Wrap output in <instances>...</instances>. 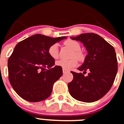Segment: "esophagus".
<instances>
[{
	"label": "esophagus",
	"instance_id": "obj_1",
	"mask_svg": "<svg viewBox=\"0 0 124 124\" xmlns=\"http://www.w3.org/2000/svg\"><path fill=\"white\" fill-rule=\"evenodd\" d=\"M68 72H69L68 70H65V69H63V73H64V74H65V73H68Z\"/></svg>",
	"mask_w": 124,
	"mask_h": 124
}]
</instances>
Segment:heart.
I'll use <instances>...</instances> for the list:
<instances>
[{"label": "heart", "mask_w": 124, "mask_h": 124, "mask_svg": "<svg viewBox=\"0 0 124 124\" xmlns=\"http://www.w3.org/2000/svg\"><path fill=\"white\" fill-rule=\"evenodd\" d=\"M64 44L67 46L74 50V53H73V57H76L78 60H81L83 58V54L81 51V46L78 41L75 40H66L64 42ZM48 54L51 58L54 59H57L58 58V46L57 44H53L49 47L48 50ZM78 61L76 59L73 58L71 60H60L56 62V64L58 66L63 68V69L65 70H71L75 67L77 65Z\"/></svg>", "instance_id": "obj_1"}]
</instances>
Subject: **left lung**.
I'll use <instances>...</instances> for the list:
<instances>
[{
    "mask_svg": "<svg viewBox=\"0 0 124 124\" xmlns=\"http://www.w3.org/2000/svg\"><path fill=\"white\" fill-rule=\"evenodd\" d=\"M83 43L87 51L84 63L78 70L83 74L71 71L73 79L68 84L70 94L84 102L98 101L111 88L117 73V60L114 48L97 34L82 33L71 37Z\"/></svg>",
    "mask_w": 124,
    "mask_h": 124,
    "instance_id": "1",
    "label": "left lung"
}]
</instances>
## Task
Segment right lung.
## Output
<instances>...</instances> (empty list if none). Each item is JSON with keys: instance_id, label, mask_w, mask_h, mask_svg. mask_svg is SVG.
Listing matches in <instances>:
<instances>
[{"instance_id": "right-lung-1", "label": "right lung", "mask_w": 124, "mask_h": 124, "mask_svg": "<svg viewBox=\"0 0 124 124\" xmlns=\"http://www.w3.org/2000/svg\"><path fill=\"white\" fill-rule=\"evenodd\" d=\"M66 37L51 38L35 34L20 41L8 60V79L13 89L22 98L39 102L51 95L53 84L63 74L48 54L49 47Z\"/></svg>"}]
</instances>
